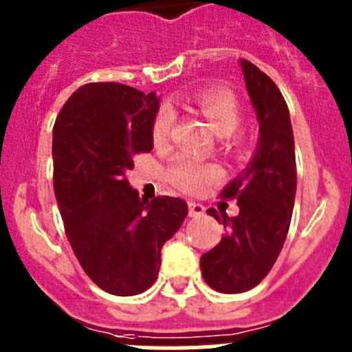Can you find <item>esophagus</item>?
Returning <instances> with one entry per match:
<instances>
[{"mask_svg": "<svg viewBox=\"0 0 352 352\" xmlns=\"http://www.w3.org/2000/svg\"><path fill=\"white\" fill-rule=\"evenodd\" d=\"M188 214L190 217H203L204 206L199 203H188Z\"/></svg>", "mask_w": 352, "mask_h": 352, "instance_id": "esophagus-1", "label": "esophagus"}]
</instances>
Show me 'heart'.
I'll return each mask as SVG.
<instances>
[{
  "instance_id": "1",
  "label": "heart",
  "mask_w": 352,
  "mask_h": 352,
  "mask_svg": "<svg viewBox=\"0 0 352 352\" xmlns=\"http://www.w3.org/2000/svg\"><path fill=\"white\" fill-rule=\"evenodd\" d=\"M190 104L210 121L214 132L220 135L231 133L239 125L241 107H239L238 98L234 93L222 86L201 88L190 96ZM174 120H176V114L169 105H162L158 109L153 126H151L155 144H164L169 141ZM167 178L178 190L185 192V194H197V192H203L211 183L219 182L222 178V170L214 164H203L194 158L178 157L170 164Z\"/></svg>"
}]
</instances>
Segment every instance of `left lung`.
I'll return each mask as SVG.
<instances>
[{
  "mask_svg": "<svg viewBox=\"0 0 352 352\" xmlns=\"http://www.w3.org/2000/svg\"><path fill=\"white\" fill-rule=\"evenodd\" d=\"M245 84L259 121V144L247 169L220 194L236 199L239 213L227 217L220 243L201 257L204 280L214 291L236 294L256 287L273 268L291 226L296 195V155L291 118L280 89L250 61L241 60Z\"/></svg>",
  "mask_w": 352,
  "mask_h": 352,
  "instance_id": "obj_1",
  "label": "left lung"
}]
</instances>
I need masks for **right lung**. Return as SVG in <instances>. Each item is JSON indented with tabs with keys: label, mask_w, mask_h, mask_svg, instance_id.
<instances>
[{
	"label": "right lung",
	"mask_w": 352,
	"mask_h": 352,
	"mask_svg": "<svg viewBox=\"0 0 352 352\" xmlns=\"http://www.w3.org/2000/svg\"><path fill=\"white\" fill-rule=\"evenodd\" d=\"M160 100L120 82H89L65 102L52 130L54 194L86 275L105 292L133 296L157 280L160 250L182 227L178 197H139L126 179L153 148Z\"/></svg>",
	"instance_id": "1"
}]
</instances>
